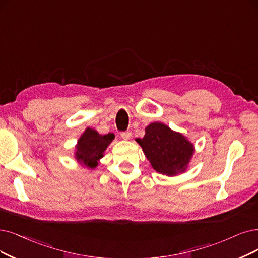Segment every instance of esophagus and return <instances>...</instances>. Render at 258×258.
I'll return each mask as SVG.
<instances>
[{"label": "esophagus", "instance_id": "1", "mask_svg": "<svg viewBox=\"0 0 258 258\" xmlns=\"http://www.w3.org/2000/svg\"><path fill=\"white\" fill-rule=\"evenodd\" d=\"M121 137L124 139V140H128V139H131V137H132V133L131 132H123V133H121Z\"/></svg>", "mask_w": 258, "mask_h": 258}]
</instances>
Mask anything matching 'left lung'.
<instances>
[{
    "label": "left lung",
    "instance_id": "obj_1",
    "mask_svg": "<svg viewBox=\"0 0 258 258\" xmlns=\"http://www.w3.org/2000/svg\"><path fill=\"white\" fill-rule=\"evenodd\" d=\"M145 132L144 138L136 141L157 173L176 176L186 172L195 153L191 141L161 122L149 124Z\"/></svg>",
    "mask_w": 258,
    "mask_h": 258
}]
</instances>
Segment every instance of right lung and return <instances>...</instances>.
<instances>
[{
  "instance_id": "obj_1",
  "label": "right lung",
  "mask_w": 258,
  "mask_h": 258,
  "mask_svg": "<svg viewBox=\"0 0 258 258\" xmlns=\"http://www.w3.org/2000/svg\"><path fill=\"white\" fill-rule=\"evenodd\" d=\"M113 139L114 135L112 133L101 135L95 130L87 127L75 146L74 158L83 167L89 169L97 168L100 159L104 156V152Z\"/></svg>"
}]
</instances>
